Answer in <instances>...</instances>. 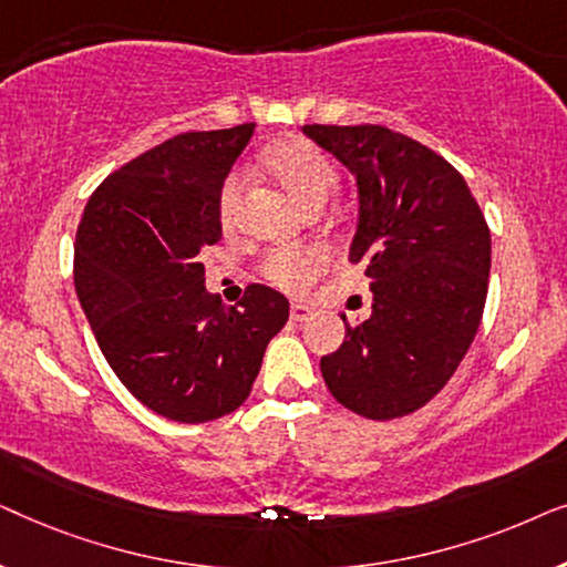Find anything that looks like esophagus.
<instances>
[{
	"mask_svg": "<svg viewBox=\"0 0 567 567\" xmlns=\"http://www.w3.org/2000/svg\"><path fill=\"white\" fill-rule=\"evenodd\" d=\"M289 315H291L293 322H305L307 317L312 315V309H309L307 305H301V301H293L291 309H289Z\"/></svg>",
	"mask_w": 567,
	"mask_h": 567,
	"instance_id": "1",
	"label": "esophagus"
}]
</instances>
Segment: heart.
<instances>
[{
	"label": "heart",
	"instance_id": "obj_1",
	"mask_svg": "<svg viewBox=\"0 0 567 567\" xmlns=\"http://www.w3.org/2000/svg\"><path fill=\"white\" fill-rule=\"evenodd\" d=\"M266 165L276 181L297 198L301 208L324 204L338 188V169L324 154L309 142H286L274 146L266 154ZM245 190V175L231 173L224 181L219 214L224 227H231L237 219L239 200ZM328 252L320 245H297L281 247V250L270 252L266 258L268 281H274L278 289L286 291H305L317 276L328 266Z\"/></svg>",
	"mask_w": 567,
	"mask_h": 567
}]
</instances>
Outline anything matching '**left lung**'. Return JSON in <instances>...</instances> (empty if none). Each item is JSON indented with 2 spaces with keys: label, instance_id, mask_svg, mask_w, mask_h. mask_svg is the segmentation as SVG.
<instances>
[{
  "label": "left lung",
  "instance_id": "left-lung-1",
  "mask_svg": "<svg viewBox=\"0 0 567 567\" xmlns=\"http://www.w3.org/2000/svg\"><path fill=\"white\" fill-rule=\"evenodd\" d=\"M359 188L348 260L367 266L371 317L320 369L340 405L371 421L444 390L483 320L491 229L444 157L384 126H305ZM346 322V317H343Z\"/></svg>",
  "mask_w": 567,
  "mask_h": 567
}]
</instances>
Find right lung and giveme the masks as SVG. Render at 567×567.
<instances>
[{"mask_svg": "<svg viewBox=\"0 0 567 567\" xmlns=\"http://www.w3.org/2000/svg\"><path fill=\"white\" fill-rule=\"evenodd\" d=\"M255 126L193 131L144 152L92 193L74 239V289L115 377L177 423L247 400L289 301L247 286L239 307L206 291L204 247L221 239L219 198Z\"/></svg>", "mask_w": 567, "mask_h": 567, "instance_id": "right-lung-1", "label": "right lung"}]
</instances>
